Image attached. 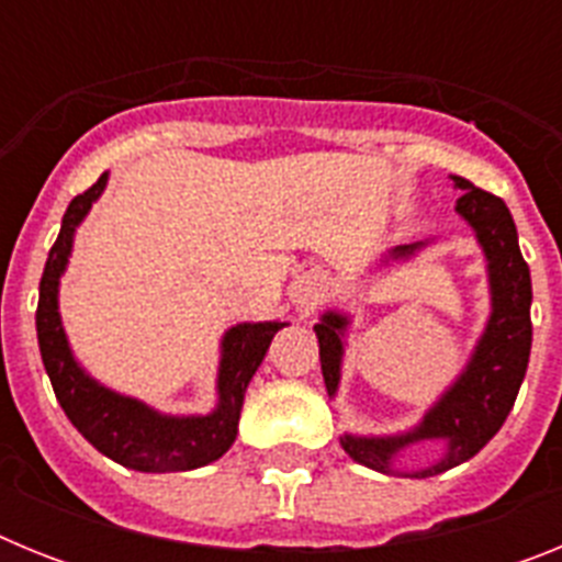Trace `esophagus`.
<instances>
[{
	"mask_svg": "<svg viewBox=\"0 0 562 562\" xmlns=\"http://www.w3.org/2000/svg\"><path fill=\"white\" fill-rule=\"evenodd\" d=\"M326 290H329V281H326L324 272H312V276H306L304 281H301V286H297V306H301V312L310 315V312L326 297Z\"/></svg>",
	"mask_w": 562,
	"mask_h": 562,
	"instance_id": "esophagus-1",
	"label": "esophagus"
}]
</instances>
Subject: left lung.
I'll return each instance as SVG.
<instances>
[{
    "label": "left lung",
    "instance_id": "1",
    "mask_svg": "<svg viewBox=\"0 0 562 562\" xmlns=\"http://www.w3.org/2000/svg\"><path fill=\"white\" fill-rule=\"evenodd\" d=\"M461 196L456 211L473 225L484 256L490 261V290H493V315L486 324L484 337L475 346V355L459 376L453 389L436 402L416 430L391 439H357L342 436V450L360 464L391 473V459L396 450L419 439H448V456L439 464L414 473L416 479L439 475L461 461L473 459L486 441L493 439L515 405V396L524 382L529 351H532V278L529 265L520 256L518 231L513 213L495 193L475 188L464 177H453ZM419 245L396 247L394 256H411ZM346 329V317L326 312L315 326L317 346H321V369H324L329 396L337 391L340 380V335Z\"/></svg>",
    "mask_w": 562,
    "mask_h": 562
}]
</instances>
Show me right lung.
I'll use <instances>...</instances> for the list:
<instances>
[{
	"label": "right lung",
	"mask_w": 562,
	"mask_h": 562,
	"mask_svg": "<svg viewBox=\"0 0 562 562\" xmlns=\"http://www.w3.org/2000/svg\"><path fill=\"white\" fill-rule=\"evenodd\" d=\"M106 173L98 177L92 188L78 193L64 213L61 233L49 247L47 265L38 284L36 331L56 400L64 414L78 428V434L109 456L117 464L140 473H177L196 470L220 456L236 439L238 414L245 402L247 382L265 360L272 337L286 324H238L222 340L220 366V408L207 416H160L143 402L106 391L95 380H89L67 346V337L58 317V278L67 267L72 250V233L87 216L92 202L101 196Z\"/></svg>",
	"instance_id": "right-lung-1"
}]
</instances>
